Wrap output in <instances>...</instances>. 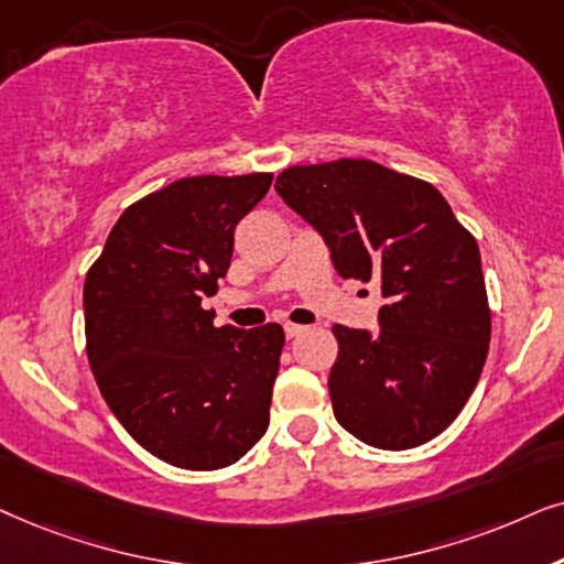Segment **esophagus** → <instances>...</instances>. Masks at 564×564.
Listing matches in <instances>:
<instances>
[{"instance_id": "34e87169", "label": "esophagus", "mask_w": 564, "mask_h": 564, "mask_svg": "<svg viewBox=\"0 0 564 564\" xmlns=\"http://www.w3.org/2000/svg\"><path fill=\"white\" fill-rule=\"evenodd\" d=\"M283 329H286V337H289V340H294V337H299V335L304 333V327H302V325H286Z\"/></svg>"}]
</instances>
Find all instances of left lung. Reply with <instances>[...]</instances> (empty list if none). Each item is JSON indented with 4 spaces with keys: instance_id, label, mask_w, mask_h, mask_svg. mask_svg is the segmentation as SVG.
I'll list each match as a JSON object with an SVG mask.
<instances>
[{
    "instance_id": "8db88e82",
    "label": "left lung",
    "mask_w": 564,
    "mask_h": 564,
    "mask_svg": "<svg viewBox=\"0 0 564 564\" xmlns=\"http://www.w3.org/2000/svg\"><path fill=\"white\" fill-rule=\"evenodd\" d=\"M275 191L343 278L379 283V333L333 327L329 400L364 444L402 452L454 423L482 373L490 306L477 239L431 183L371 160L283 170Z\"/></svg>"
}]
</instances>
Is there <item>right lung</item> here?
I'll return each mask as SVG.
<instances>
[{"instance_id":"1","label":"right lung","mask_w":564,"mask_h":564,"mask_svg":"<svg viewBox=\"0 0 564 564\" xmlns=\"http://www.w3.org/2000/svg\"><path fill=\"white\" fill-rule=\"evenodd\" d=\"M270 183V172L175 180L120 214L87 270V358L100 394L172 467H229L268 431L283 327H214L200 299L219 289L235 227Z\"/></svg>"}]
</instances>
